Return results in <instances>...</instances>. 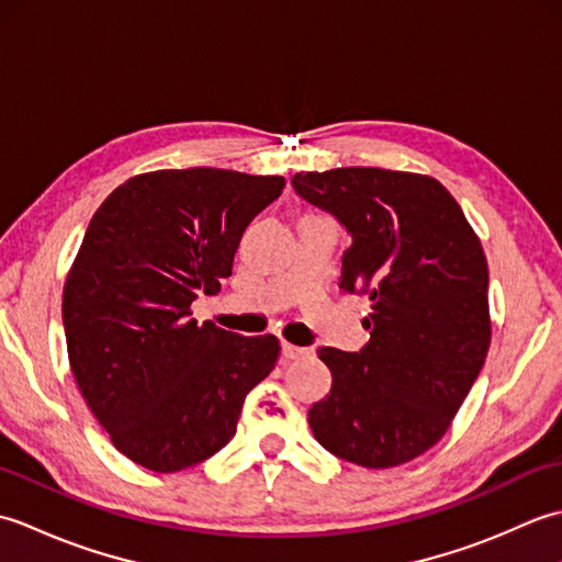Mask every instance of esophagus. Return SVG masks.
<instances>
[{
  "mask_svg": "<svg viewBox=\"0 0 562 562\" xmlns=\"http://www.w3.org/2000/svg\"><path fill=\"white\" fill-rule=\"evenodd\" d=\"M304 355H306V348H300V345H292V342H282L284 360H300Z\"/></svg>",
  "mask_w": 562,
  "mask_h": 562,
  "instance_id": "esophagus-1",
  "label": "esophagus"
}]
</instances>
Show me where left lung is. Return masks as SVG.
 I'll list each match as a JSON object with an SVG mask.
<instances>
[{
	"instance_id": "obj_1",
	"label": "left lung",
	"mask_w": 562,
	"mask_h": 562,
	"mask_svg": "<svg viewBox=\"0 0 562 562\" xmlns=\"http://www.w3.org/2000/svg\"><path fill=\"white\" fill-rule=\"evenodd\" d=\"M292 186L348 229L340 290L374 308L360 352L318 348L333 386L308 427L364 469L413 461L447 432L491 348L483 246L429 176L350 166L296 173Z\"/></svg>"
}]
</instances>
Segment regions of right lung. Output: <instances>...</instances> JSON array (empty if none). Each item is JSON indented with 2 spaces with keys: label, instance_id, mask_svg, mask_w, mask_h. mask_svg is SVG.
I'll return each instance as SVG.
<instances>
[{
  "label": "right lung",
  "instance_id": "add662e5",
  "mask_svg": "<svg viewBox=\"0 0 562 562\" xmlns=\"http://www.w3.org/2000/svg\"><path fill=\"white\" fill-rule=\"evenodd\" d=\"M282 176L166 169L103 200L63 292L69 367L83 401L130 461L190 469L236 435L248 391L280 357L274 336L198 324L190 304L217 294L250 220Z\"/></svg>",
  "mask_w": 562,
  "mask_h": 562
}]
</instances>
